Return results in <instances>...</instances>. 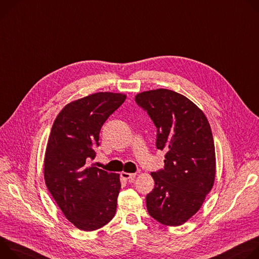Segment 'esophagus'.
<instances>
[{
  "label": "esophagus",
  "instance_id": "obj_1",
  "mask_svg": "<svg viewBox=\"0 0 259 259\" xmlns=\"http://www.w3.org/2000/svg\"><path fill=\"white\" fill-rule=\"evenodd\" d=\"M121 178L124 179V180H128V179H133L136 177V174L135 173H126V171H122V173L120 174Z\"/></svg>",
  "mask_w": 259,
  "mask_h": 259
}]
</instances>
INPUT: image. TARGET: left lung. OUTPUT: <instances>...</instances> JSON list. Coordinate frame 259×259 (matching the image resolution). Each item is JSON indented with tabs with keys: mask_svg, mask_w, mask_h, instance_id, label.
Here are the masks:
<instances>
[{
	"mask_svg": "<svg viewBox=\"0 0 259 259\" xmlns=\"http://www.w3.org/2000/svg\"><path fill=\"white\" fill-rule=\"evenodd\" d=\"M135 101L157 128V149L166 152L164 167L151 173L155 186L146 196L148 213L163 225H181L200 209L214 185L216 157L209 121L189 99L169 90L141 93Z\"/></svg>",
	"mask_w": 259,
	"mask_h": 259,
	"instance_id": "obj_1",
	"label": "left lung"
}]
</instances>
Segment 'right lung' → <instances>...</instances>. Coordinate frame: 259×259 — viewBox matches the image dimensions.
Listing matches in <instances>:
<instances>
[{
    "mask_svg": "<svg viewBox=\"0 0 259 259\" xmlns=\"http://www.w3.org/2000/svg\"><path fill=\"white\" fill-rule=\"evenodd\" d=\"M126 96L97 93L66 105L57 115L44 158L46 186L66 218L77 228L93 232L116 212L119 175L88 162L95 159L100 132Z\"/></svg>",
    "mask_w": 259,
    "mask_h": 259,
    "instance_id": "obj_1",
    "label": "right lung"
}]
</instances>
